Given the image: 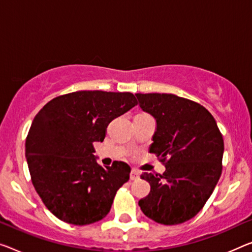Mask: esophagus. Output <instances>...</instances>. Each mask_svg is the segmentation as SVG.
Wrapping results in <instances>:
<instances>
[{
	"label": "esophagus",
	"mask_w": 252,
	"mask_h": 252,
	"mask_svg": "<svg viewBox=\"0 0 252 252\" xmlns=\"http://www.w3.org/2000/svg\"><path fill=\"white\" fill-rule=\"evenodd\" d=\"M138 178H139V175H138V172L136 171V170H131L130 180H137Z\"/></svg>",
	"instance_id": "34e87169"
}]
</instances>
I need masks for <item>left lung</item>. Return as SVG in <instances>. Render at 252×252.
I'll list each match as a JSON object with an SVG mask.
<instances>
[{
  "label": "left lung",
  "instance_id": "8db88e82",
  "mask_svg": "<svg viewBox=\"0 0 252 252\" xmlns=\"http://www.w3.org/2000/svg\"><path fill=\"white\" fill-rule=\"evenodd\" d=\"M136 96L139 107L157 121L150 153L165 165L163 175L141 176L151 191L138 205L157 223H184L202 210L220 179L222 134L210 111L195 101L170 94Z\"/></svg>",
  "mask_w": 252,
  "mask_h": 252
}]
</instances>
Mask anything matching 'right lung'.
<instances>
[{
	"label": "right lung",
	"instance_id": "right-lung-1",
	"mask_svg": "<svg viewBox=\"0 0 252 252\" xmlns=\"http://www.w3.org/2000/svg\"><path fill=\"white\" fill-rule=\"evenodd\" d=\"M136 104L130 92L76 91L50 100L33 118L27 162L34 189L57 219L87 225L109 213L130 168L122 161L102 168L94 145L113 119Z\"/></svg>",
	"mask_w": 252,
	"mask_h": 252
}]
</instances>
